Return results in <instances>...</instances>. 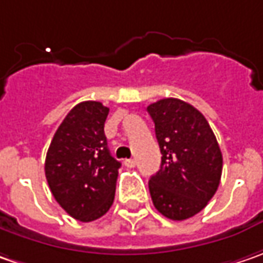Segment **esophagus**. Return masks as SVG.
<instances>
[{
	"mask_svg": "<svg viewBox=\"0 0 263 263\" xmlns=\"http://www.w3.org/2000/svg\"><path fill=\"white\" fill-rule=\"evenodd\" d=\"M123 165L126 166V167H135L137 163H135V160H134V159H126V160L123 162Z\"/></svg>",
	"mask_w": 263,
	"mask_h": 263,
	"instance_id": "esophagus-1",
	"label": "esophagus"
}]
</instances>
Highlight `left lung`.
Returning <instances> with one entry per match:
<instances>
[{"instance_id": "obj_1", "label": "left lung", "mask_w": 263, "mask_h": 263, "mask_svg": "<svg viewBox=\"0 0 263 263\" xmlns=\"http://www.w3.org/2000/svg\"><path fill=\"white\" fill-rule=\"evenodd\" d=\"M162 153L160 169L148 181L154 208L172 221L203 211L219 187L222 153L206 118L178 98L147 107Z\"/></svg>"}]
</instances>
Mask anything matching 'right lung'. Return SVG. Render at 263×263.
Returning <instances> with one entry per match:
<instances>
[{
    "label": "right lung",
    "mask_w": 263,
    "mask_h": 263,
    "mask_svg": "<svg viewBox=\"0 0 263 263\" xmlns=\"http://www.w3.org/2000/svg\"><path fill=\"white\" fill-rule=\"evenodd\" d=\"M109 107L82 101L67 113L45 157V177L54 199L72 218L91 222L115 200L118 162L109 152L104 122Z\"/></svg>",
    "instance_id": "1"
}]
</instances>
